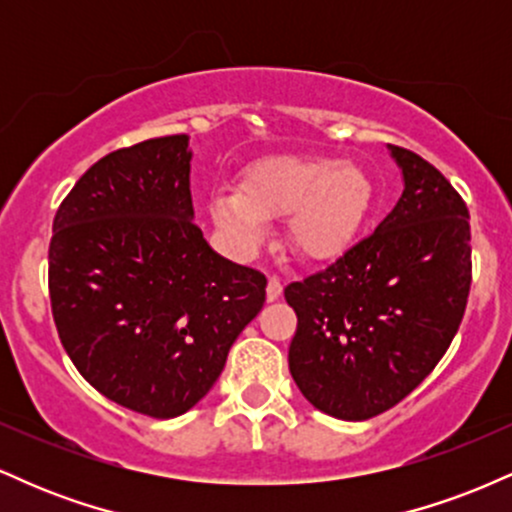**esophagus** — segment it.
Here are the masks:
<instances>
[{"instance_id": "34e87169", "label": "esophagus", "mask_w": 512, "mask_h": 512, "mask_svg": "<svg viewBox=\"0 0 512 512\" xmlns=\"http://www.w3.org/2000/svg\"><path fill=\"white\" fill-rule=\"evenodd\" d=\"M281 291H284V284H281V279H276V276H269V281H267V301L274 303L276 298L281 296Z\"/></svg>"}]
</instances>
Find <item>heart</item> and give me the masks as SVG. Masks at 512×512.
Segmentation results:
<instances>
[{"label":"heart","mask_w":512,"mask_h":512,"mask_svg":"<svg viewBox=\"0 0 512 512\" xmlns=\"http://www.w3.org/2000/svg\"><path fill=\"white\" fill-rule=\"evenodd\" d=\"M370 195L368 175L354 163L327 156H269L245 170L240 192H214L209 209L238 250L250 252L262 243L267 219L289 216L291 248L305 260H330L361 228Z\"/></svg>","instance_id":"obj_1"}]
</instances>
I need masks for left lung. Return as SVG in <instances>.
I'll return each instance as SVG.
<instances>
[{"label": "left lung", "mask_w": 512, "mask_h": 512, "mask_svg": "<svg viewBox=\"0 0 512 512\" xmlns=\"http://www.w3.org/2000/svg\"><path fill=\"white\" fill-rule=\"evenodd\" d=\"M404 192L368 238L284 289L298 327L289 370L334 419L366 421L402 402L457 334L469 284V211L414 151L390 144Z\"/></svg>", "instance_id": "1"}]
</instances>
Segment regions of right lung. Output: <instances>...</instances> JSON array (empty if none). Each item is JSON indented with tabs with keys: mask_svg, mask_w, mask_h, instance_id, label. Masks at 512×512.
<instances>
[{
	"mask_svg": "<svg viewBox=\"0 0 512 512\" xmlns=\"http://www.w3.org/2000/svg\"><path fill=\"white\" fill-rule=\"evenodd\" d=\"M190 137L146 139L81 175L52 221L50 303L81 375L120 407L185 414L262 310V272L216 255L195 221Z\"/></svg>",
	"mask_w": 512,
	"mask_h": 512,
	"instance_id": "obj_1",
	"label": "right lung"
}]
</instances>
